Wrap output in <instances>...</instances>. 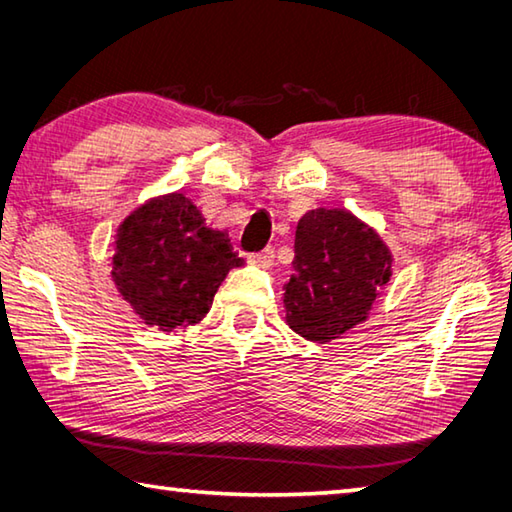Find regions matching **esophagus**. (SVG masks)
Returning <instances> with one entry per match:
<instances>
[{
  "label": "esophagus",
  "instance_id": "esophagus-1",
  "mask_svg": "<svg viewBox=\"0 0 512 512\" xmlns=\"http://www.w3.org/2000/svg\"><path fill=\"white\" fill-rule=\"evenodd\" d=\"M248 259H250V262H253V264L262 266V268H273L275 262H277V253H275V248H266V250H262V253L250 255Z\"/></svg>",
  "mask_w": 512,
  "mask_h": 512
}]
</instances>
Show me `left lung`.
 <instances>
[{
    "mask_svg": "<svg viewBox=\"0 0 512 512\" xmlns=\"http://www.w3.org/2000/svg\"><path fill=\"white\" fill-rule=\"evenodd\" d=\"M295 270L286 284L288 325L303 339L325 343L365 319L391 277L380 237L345 211L303 217L295 239Z\"/></svg>",
    "mask_w": 512,
    "mask_h": 512,
    "instance_id": "left-lung-1",
    "label": "left lung"
}]
</instances>
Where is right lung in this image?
<instances>
[{
    "mask_svg": "<svg viewBox=\"0 0 512 512\" xmlns=\"http://www.w3.org/2000/svg\"><path fill=\"white\" fill-rule=\"evenodd\" d=\"M228 235L204 226L180 193L140 206L118 228L114 281L147 325L173 332L209 312L228 270L242 266Z\"/></svg>",
    "mask_w": 512,
    "mask_h": 512,
    "instance_id": "obj_1",
    "label": "right lung"
}]
</instances>
